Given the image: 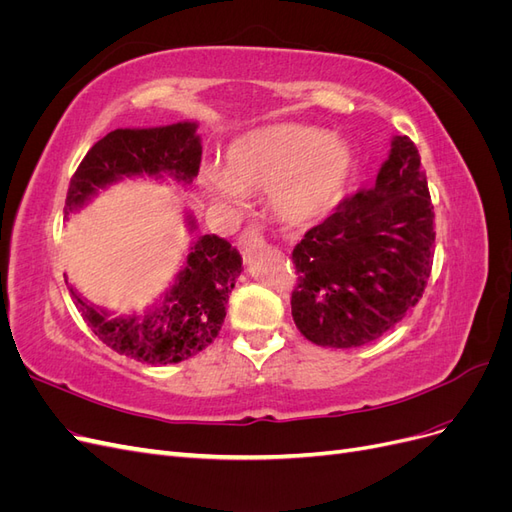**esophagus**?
I'll return each mask as SVG.
<instances>
[{
    "label": "esophagus",
    "mask_w": 512,
    "mask_h": 512,
    "mask_svg": "<svg viewBox=\"0 0 512 512\" xmlns=\"http://www.w3.org/2000/svg\"><path fill=\"white\" fill-rule=\"evenodd\" d=\"M239 245H241L243 254H247V252L256 250V247H262V245H265V239H262V235H260V230H258V228H254V226H247V228L241 232V235H239Z\"/></svg>",
    "instance_id": "obj_1"
}]
</instances>
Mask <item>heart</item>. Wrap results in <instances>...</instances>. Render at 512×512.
Wrapping results in <instances>:
<instances>
[{"mask_svg":"<svg viewBox=\"0 0 512 512\" xmlns=\"http://www.w3.org/2000/svg\"><path fill=\"white\" fill-rule=\"evenodd\" d=\"M354 153L327 130L280 123L239 138L226 170L209 168L205 192L220 205L239 207L245 192H269L284 224L309 226L342 203L354 175Z\"/></svg>","mask_w":512,"mask_h":512,"instance_id":"heart-1","label":"heart"}]
</instances>
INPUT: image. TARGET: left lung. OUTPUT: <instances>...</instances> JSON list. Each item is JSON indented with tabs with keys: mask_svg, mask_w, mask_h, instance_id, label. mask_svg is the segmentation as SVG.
Segmentation results:
<instances>
[{
	"mask_svg": "<svg viewBox=\"0 0 512 512\" xmlns=\"http://www.w3.org/2000/svg\"><path fill=\"white\" fill-rule=\"evenodd\" d=\"M433 243L421 156L408 136H395L376 183L339 203L292 250L297 329L324 348L374 342L423 297Z\"/></svg>",
	"mask_w": 512,
	"mask_h": 512,
	"instance_id": "obj_1",
	"label": "left lung"
}]
</instances>
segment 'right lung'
Listing matches in <instances>:
<instances>
[{
	"label": "right lung",
	"instance_id": "right-lung-1",
	"mask_svg": "<svg viewBox=\"0 0 512 512\" xmlns=\"http://www.w3.org/2000/svg\"><path fill=\"white\" fill-rule=\"evenodd\" d=\"M198 123L179 121L160 128H119L87 151L70 181L64 220L83 209L100 190L121 179L151 177L192 183L198 175L203 145ZM190 232L192 215H185ZM241 254L226 239L200 235L190 245L183 269L156 305L143 314L111 316L94 307L70 286L76 307L102 344L149 365L181 363L205 350L218 337L226 303L241 275ZM68 282V280H66Z\"/></svg>",
	"mask_w": 512,
	"mask_h": 512
}]
</instances>
